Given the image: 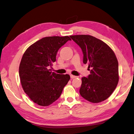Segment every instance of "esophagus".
I'll use <instances>...</instances> for the list:
<instances>
[{
	"label": "esophagus",
	"instance_id": "34e87169",
	"mask_svg": "<svg viewBox=\"0 0 134 134\" xmlns=\"http://www.w3.org/2000/svg\"><path fill=\"white\" fill-rule=\"evenodd\" d=\"M76 76H74V75H70V78L72 79H75V78H76Z\"/></svg>",
	"mask_w": 134,
	"mask_h": 134
}]
</instances>
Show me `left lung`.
<instances>
[{
  "label": "left lung",
  "mask_w": 134,
  "mask_h": 134,
  "mask_svg": "<svg viewBox=\"0 0 134 134\" xmlns=\"http://www.w3.org/2000/svg\"><path fill=\"white\" fill-rule=\"evenodd\" d=\"M81 47L83 63L88 64L90 75L81 79V96L93 103L107 99L119 82V65L115 53L103 41L90 35H70Z\"/></svg>",
  "instance_id": "obj_1"
}]
</instances>
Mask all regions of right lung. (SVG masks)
Wrapping results in <instances>:
<instances>
[{"mask_svg": "<svg viewBox=\"0 0 134 134\" xmlns=\"http://www.w3.org/2000/svg\"><path fill=\"white\" fill-rule=\"evenodd\" d=\"M71 39L68 36L47 37L30 46L23 54L19 68L23 91L32 102L48 106L57 100L70 80L69 75L52 72L60 47Z\"/></svg>", "mask_w": 134, "mask_h": 134, "instance_id": "1", "label": "right lung"}]
</instances>
